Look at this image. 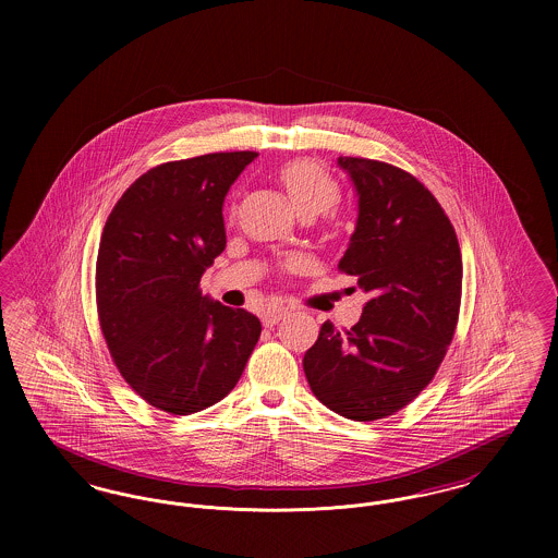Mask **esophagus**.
Here are the masks:
<instances>
[{"label": "esophagus", "mask_w": 558, "mask_h": 558, "mask_svg": "<svg viewBox=\"0 0 558 558\" xmlns=\"http://www.w3.org/2000/svg\"><path fill=\"white\" fill-rule=\"evenodd\" d=\"M287 314H289V310H287V307H274V310H267L266 314H264V326H266V328L276 326L280 319L287 318Z\"/></svg>", "instance_id": "1"}]
</instances>
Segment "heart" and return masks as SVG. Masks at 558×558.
I'll use <instances>...</instances> for the list:
<instances>
[{
	"label": "heart",
	"instance_id": "heart-1",
	"mask_svg": "<svg viewBox=\"0 0 558 558\" xmlns=\"http://www.w3.org/2000/svg\"><path fill=\"white\" fill-rule=\"evenodd\" d=\"M276 184L284 192L294 213L303 217H318L339 203V186L326 169L310 159L284 162L276 171Z\"/></svg>",
	"mask_w": 558,
	"mask_h": 558
}]
</instances>
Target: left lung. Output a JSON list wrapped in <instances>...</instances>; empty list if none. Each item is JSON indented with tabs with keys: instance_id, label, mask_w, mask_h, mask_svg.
I'll use <instances>...</instances> for the list:
<instances>
[{
	"instance_id": "obj_1",
	"label": "left lung",
	"mask_w": 558,
	"mask_h": 558,
	"mask_svg": "<svg viewBox=\"0 0 558 558\" xmlns=\"http://www.w3.org/2000/svg\"><path fill=\"white\" fill-rule=\"evenodd\" d=\"M357 196V221L339 269L368 294L349 330L324 322L303 371L314 396L351 421L408 405L451 343L462 257L448 215L414 175L380 160L339 157Z\"/></svg>"
}]
</instances>
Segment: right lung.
<instances>
[{"mask_svg": "<svg viewBox=\"0 0 558 558\" xmlns=\"http://www.w3.org/2000/svg\"><path fill=\"white\" fill-rule=\"evenodd\" d=\"M257 153L162 162L119 198L96 264L98 316L133 391L186 416L226 398L262 322L205 296L198 284L226 248L223 201Z\"/></svg>", "mask_w": 558, "mask_h": 558, "instance_id": "right-lung-1", "label": "right lung"}]
</instances>
